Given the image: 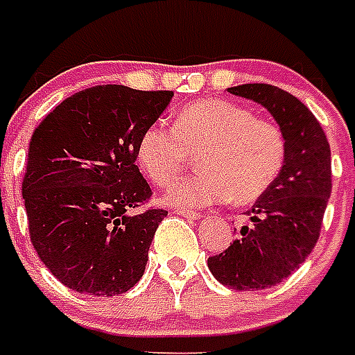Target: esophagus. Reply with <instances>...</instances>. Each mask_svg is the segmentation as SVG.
<instances>
[{
    "label": "esophagus",
    "instance_id": "obj_1",
    "mask_svg": "<svg viewBox=\"0 0 355 355\" xmlns=\"http://www.w3.org/2000/svg\"><path fill=\"white\" fill-rule=\"evenodd\" d=\"M178 216H182V218H188V220H201L202 214L193 212V210H184V208H178L177 210Z\"/></svg>",
    "mask_w": 355,
    "mask_h": 355
}]
</instances>
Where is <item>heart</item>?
<instances>
[{
    "instance_id": "b5f03b06",
    "label": "heart",
    "mask_w": 355,
    "mask_h": 355,
    "mask_svg": "<svg viewBox=\"0 0 355 355\" xmlns=\"http://www.w3.org/2000/svg\"><path fill=\"white\" fill-rule=\"evenodd\" d=\"M199 154L201 173L175 184L167 202L175 207H210L229 199L253 205L279 178L286 139L279 124L229 100L208 98L184 105L175 130L150 124L137 141V159L162 188L173 184Z\"/></svg>"
}]
</instances>
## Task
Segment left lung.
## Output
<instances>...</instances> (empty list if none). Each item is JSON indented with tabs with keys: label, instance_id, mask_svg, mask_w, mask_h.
I'll return each mask as SVG.
<instances>
[{
	"label": "left lung",
	"instance_id": "8db88e82",
	"mask_svg": "<svg viewBox=\"0 0 355 355\" xmlns=\"http://www.w3.org/2000/svg\"><path fill=\"white\" fill-rule=\"evenodd\" d=\"M229 93L264 105L283 130L286 159L279 178L253 205L250 223L208 268L221 285L262 291L294 274L318 242L331 193V153L320 123L296 96L268 83Z\"/></svg>",
	"mask_w": 355,
	"mask_h": 355
}]
</instances>
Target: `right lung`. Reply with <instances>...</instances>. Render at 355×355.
I'll return each mask as SVG.
<instances>
[{"instance_id":"obj_1","label":"right lung","mask_w":355,"mask_h":355,"mask_svg":"<svg viewBox=\"0 0 355 355\" xmlns=\"http://www.w3.org/2000/svg\"><path fill=\"white\" fill-rule=\"evenodd\" d=\"M173 91L96 85L64 98L35 128L21 197L29 238L63 285L115 296L141 279L164 208L139 173L137 141Z\"/></svg>"}]
</instances>
